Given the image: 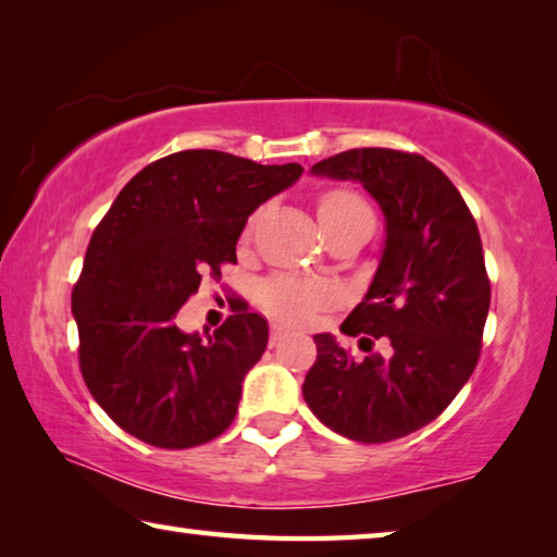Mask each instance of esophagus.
Returning <instances> with one entry per match:
<instances>
[{
    "label": "esophagus",
    "instance_id": "esophagus-1",
    "mask_svg": "<svg viewBox=\"0 0 557 557\" xmlns=\"http://www.w3.org/2000/svg\"><path fill=\"white\" fill-rule=\"evenodd\" d=\"M287 338V329H282L280 324H272L270 329V346H280Z\"/></svg>",
    "mask_w": 557,
    "mask_h": 557
}]
</instances>
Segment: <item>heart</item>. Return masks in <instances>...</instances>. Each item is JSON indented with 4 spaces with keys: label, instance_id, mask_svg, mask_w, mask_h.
<instances>
[{
    "label": "heart",
    "instance_id": "obj_1",
    "mask_svg": "<svg viewBox=\"0 0 557 557\" xmlns=\"http://www.w3.org/2000/svg\"><path fill=\"white\" fill-rule=\"evenodd\" d=\"M317 211L326 233L342 228L346 223L373 215L369 203H366L356 191H351V188H326V191L319 194ZM329 297H332V292H329V287L319 285V282L285 275L265 280L258 289L260 307L265 309L270 317H275L280 322L287 324H301L312 309L326 305Z\"/></svg>",
    "mask_w": 557,
    "mask_h": 557
}]
</instances>
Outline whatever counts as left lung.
I'll return each mask as SVG.
<instances>
[{"label": "left lung", "mask_w": 557, "mask_h": 557, "mask_svg": "<svg viewBox=\"0 0 557 557\" xmlns=\"http://www.w3.org/2000/svg\"><path fill=\"white\" fill-rule=\"evenodd\" d=\"M314 174L361 182L385 213V250L342 324L363 358L317 334L301 393L348 440L391 442L425 428L474 373L492 301L482 238L457 186L422 154L361 147L322 159ZM375 341L385 352H373Z\"/></svg>", "instance_id": "8db88e82"}]
</instances>
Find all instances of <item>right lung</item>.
<instances>
[{"mask_svg": "<svg viewBox=\"0 0 557 557\" xmlns=\"http://www.w3.org/2000/svg\"><path fill=\"white\" fill-rule=\"evenodd\" d=\"M299 174V164L186 149L132 176L102 215L71 305L83 381L129 435L186 449L228 430L268 346L265 317L238 299L209 338L174 319L203 275L235 262L248 215Z\"/></svg>", "mask_w": 557, "mask_h": 557, "instance_id": "obj_1", "label": "right lung"}]
</instances>
